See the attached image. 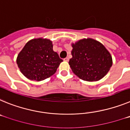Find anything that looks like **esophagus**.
<instances>
[{
  "instance_id": "esophagus-1",
  "label": "esophagus",
  "mask_w": 130,
  "mask_h": 130,
  "mask_svg": "<svg viewBox=\"0 0 130 130\" xmlns=\"http://www.w3.org/2000/svg\"><path fill=\"white\" fill-rule=\"evenodd\" d=\"M64 61H66V62L69 61V58H68V57H66V58H64Z\"/></svg>"
}]
</instances>
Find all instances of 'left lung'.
<instances>
[{"label": "left lung", "instance_id": "1", "mask_svg": "<svg viewBox=\"0 0 130 130\" xmlns=\"http://www.w3.org/2000/svg\"><path fill=\"white\" fill-rule=\"evenodd\" d=\"M72 58L69 61L72 70L81 79L98 81L106 75L112 64L111 54L99 42L91 38L72 44Z\"/></svg>", "mask_w": 130, "mask_h": 130}]
</instances>
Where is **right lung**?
<instances>
[{
  "label": "right lung",
  "mask_w": 130,
  "mask_h": 130,
  "mask_svg": "<svg viewBox=\"0 0 130 130\" xmlns=\"http://www.w3.org/2000/svg\"><path fill=\"white\" fill-rule=\"evenodd\" d=\"M61 62L58 53L53 50L51 41L42 38L30 40L17 58L21 73L26 78L37 81L53 75Z\"/></svg>",
  "instance_id": "1"
}]
</instances>
